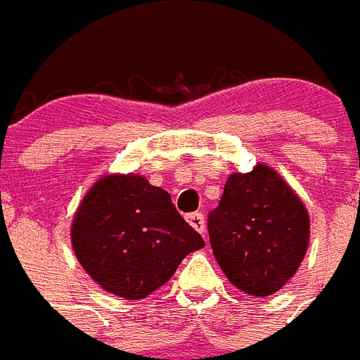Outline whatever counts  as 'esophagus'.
<instances>
[{
  "label": "esophagus",
  "instance_id": "obj_1",
  "mask_svg": "<svg viewBox=\"0 0 360 360\" xmlns=\"http://www.w3.org/2000/svg\"><path fill=\"white\" fill-rule=\"evenodd\" d=\"M187 221L191 223V227L196 229L202 236H206V221H204V215L200 212H194V214L187 215Z\"/></svg>",
  "mask_w": 360,
  "mask_h": 360
}]
</instances>
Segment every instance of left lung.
Masks as SVG:
<instances>
[{
  "label": "left lung",
  "mask_w": 360,
  "mask_h": 360,
  "mask_svg": "<svg viewBox=\"0 0 360 360\" xmlns=\"http://www.w3.org/2000/svg\"><path fill=\"white\" fill-rule=\"evenodd\" d=\"M215 259L236 288L271 295L300 267L309 246V215L275 169L255 166L225 183L219 206L207 215Z\"/></svg>",
  "instance_id": "8db88e82"
}]
</instances>
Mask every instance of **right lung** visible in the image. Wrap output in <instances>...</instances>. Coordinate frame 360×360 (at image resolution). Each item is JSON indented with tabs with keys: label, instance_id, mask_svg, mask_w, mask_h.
Returning <instances> with one entry per match:
<instances>
[{
	"label": "right lung",
	"instance_id": "obj_1",
	"mask_svg": "<svg viewBox=\"0 0 360 360\" xmlns=\"http://www.w3.org/2000/svg\"><path fill=\"white\" fill-rule=\"evenodd\" d=\"M82 267L106 292L141 300L166 284L204 240L172 196L141 175H106L85 194L72 223Z\"/></svg>",
	"mask_w": 360,
	"mask_h": 360
}]
</instances>
